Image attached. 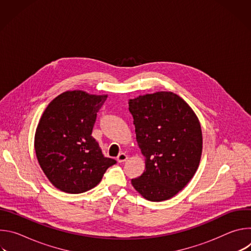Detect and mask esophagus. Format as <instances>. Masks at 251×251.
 <instances>
[{"label":"esophagus","mask_w":251,"mask_h":251,"mask_svg":"<svg viewBox=\"0 0 251 251\" xmlns=\"http://www.w3.org/2000/svg\"><path fill=\"white\" fill-rule=\"evenodd\" d=\"M127 159H128V156H127L125 153H120V154L117 156V161H118L119 163L125 162Z\"/></svg>","instance_id":"obj_1"}]
</instances>
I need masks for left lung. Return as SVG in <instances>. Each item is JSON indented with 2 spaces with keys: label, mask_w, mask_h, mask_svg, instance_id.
I'll return each mask as SVG.
<instances>
[{
  "label": "left lung",
  "mask_w": 251,
  "mask_h": 251,
  "mask_svg": "<svg viewBox=\"0 0 251 251\" xmlns=\"http://www.w3.org/2000/svg\"><path fill=\"white\" fill-rule=\"evenodd\" d=\"M145 171L132 186L151 201H163L182 191L196 174L202 151L200 121L178 95L160 91L129 100Z\"/></svg>",
  "instance_id": "left-lung-1"
}]
</instances>
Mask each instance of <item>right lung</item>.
<instances>
[{"mask_svg": "<svg viewBox=\"0 0 251 251\" xmlns=\"http://www.w3.org/2000/svg\"><path fill=\"white\" fill-rule=\"evenodd\" d=\"M107 95L65 91L44 111L34 135L39 164L50 182L68 194L96 187L116 161L102 154L91 136L97 112Z\"/></svg>", "mask_w": 251, "mask_h": 251, "instance_id": "obj_1", "label": "right lung"}]
</instances>
